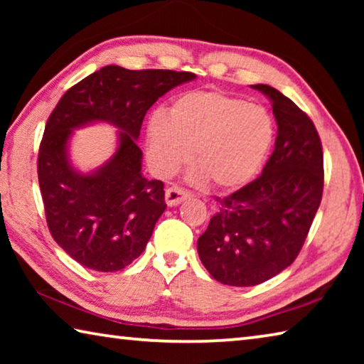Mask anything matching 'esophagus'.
I'll return each mask as SVG.
<instances>
[{
	"instance_id": "obj_1",
	"label": "esophagus",
	"mask_w": 364,
	"mask_h": 364,
	"mask_svg": "<svg viewBox=\"0 0 364 364\" xmlns=\"http://www.w3.org/2000/svg\"><path fill=\"white\" fill-rule=\"evenodd\" d=\"M189 196H191L189 191L183 189L180 186H171L165 191V202H167L170 207H173V205L181 204L183 200H186Z\"/></svg>"
}]
</instances>
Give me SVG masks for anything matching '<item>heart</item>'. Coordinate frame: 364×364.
I'll use <instances>...</instances> for the list:
<instances>
[{
    "label": "heart",
    "instance_id": "heart-1",
    "mask_svg": "<svg viewBox=\"0 0 364 364\" xmlns=\"http://www.w3.org/2000/svg\"><path fill=\"white\" fill-rule=\"evenodd\" d=\"M274 139V123L258 104L218 90L188 91L171 102L168 115L147 123V157L154 170L170 175L191 159L196 180L232 191L258 175Z\"/></svg>",
    "mask_w": 364,
    "mask_h": 364
}]
</instances>
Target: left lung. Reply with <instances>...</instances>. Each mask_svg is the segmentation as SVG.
Segmentation results:
<instances>
[{
	"label": "left lung",
	"instance_id": "8db88e82",
	"mask_svg": "<svg viewBox=\"0 0 364 364\" xmlns=\"http://www.w3.org/2000/svg\"><path fill=\"white\" fill-rule=\"evenodd\" d=\"M267 95L278 123L274 151L262 175L220 199V210L197 241L208 273L228 286L249 287L279 274L297 258L321 204L323 146L310 117L278 90Z\"/></svg>",
	"mask_w": 364,
	"mask_h": 364
}]
</instances>
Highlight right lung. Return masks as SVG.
Here are the masks:
<instances>
[{"mask_svg":"<svg viewBox=\"0 0 364 364\" xmlns=\"http://www.w3.org/2000/svg\"><path fill=\"white\" fill-rule=\"evenodd\" d=\"M196 75L106 65L73 85L49 115L38 151V183L49 232L73 260L96 271H119L138 258L164 213V183L141 173L136 144L144 115L160 96ZM107 121L119 128V149L83 176L66 156L73 127Z\"/></svg>","mask_w":364,"mask_h":364,"instance_id":"add662e5","label":"right lung"}]
</instances>
